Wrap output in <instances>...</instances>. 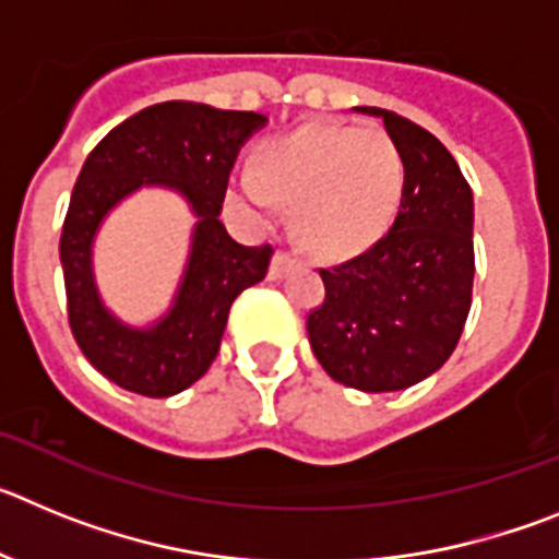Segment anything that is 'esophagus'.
Returning a JSON list of instances; mask_svg holds the SVG:
<instances>
[{"label": "esophagus", "instance_id": "1", "mask_svg": "<svg viewBox=\"0 0 559 559\" xmlns=\"http://www.w3.org/2000/svg\"><path fill=\"white\" fill-rule=\"evenodd\" d=\"M296 263V257L290 254L288 249H276V254H274V260H271V280H280V276H285V271L290 269V265Z\"/></svg>", "mask_w": 559, "mask_h": 559}]
</instances>
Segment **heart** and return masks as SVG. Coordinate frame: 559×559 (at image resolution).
<instances>
[{
	"instance_id": "b5f03b06",
	"label": "heart",
	"mask_w": 559,
	"mask_h": 559,
	"mask_svg": "<svg viewBox=\"0 0 559 559\" xmlns=\"http://www.w3.org/2000/svg\"><path fill=\"white\" fill-rule=\"evenodd\" d=\"M403 187L406 165L383 128L305 126L263 142L254 173H235L226 201L254 226H269L276 201H285L302 243L344 257L372 246L392 226Z\"/></svg>"
}]
</instances>
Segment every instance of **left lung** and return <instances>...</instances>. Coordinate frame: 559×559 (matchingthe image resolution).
Wrapping results in <instances>:
<instances>
[{
    "label": "left lung",
    "mask_w": 559,
    "mask_h": 559,
    "mask_svg": "<svg viewBox=\"0 0 559 559\" xmlns=\"http://www.w3.org/2000/svg\"><path fill=\"white\" fill-rule=\"evenodd\" d=\"M380 117L406 165L392 229L367 251L319 269L324 299L308 338L324 372L360 392H397L437 372L456 349L473 296V192L431 131Z\"/></svg>",
    "instance_id": "obj_1"
}]
</instances>
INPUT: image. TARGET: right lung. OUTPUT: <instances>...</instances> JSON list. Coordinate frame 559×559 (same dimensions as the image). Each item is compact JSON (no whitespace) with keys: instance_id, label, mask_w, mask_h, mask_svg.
Listing matches in <instances>:
<instances>
[{"instance_id":"obj_1","label":"right lung","mask_w":559,"mask_h":559,"mask_svg":"<svg viewBox=\"0 0 559 559\" xmlns=\"http://www.w3.org/2000/svg\"><path fill=\"white\" fill-rule=\"evenodd\" d=\"M265 122L269 117L254 111L167 100L128 117L88 153L61 231L67 313L81 353L117 386L145 397H170L192 386L218 355L231 302L269 274L274 249L240 246L221 224L237 151ZM145 183L179 189L200 224L174 308L140 331L99 302L91 243L107 210Z\"/></svg>"}]
</instances>
